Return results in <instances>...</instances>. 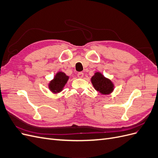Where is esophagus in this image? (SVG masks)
Returning <instances> with one entry per match:
<instances>
[{"mask_svg": "<svg viewBox=\"0 0 158 158\" xmlns=\"http://www.w3.org/2000/svg\"><path fill=\"white\" fill-rule=\"evenodd\" d=\"M77 76H78V77L79 78H83V76H84V73H82V72H80V73H78Z\"/></svg>", "mask_w": 158, "mask_h": 158, "instance_id": "1", "label": "esophagus"}]
</instances>
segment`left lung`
<instances>
[{
	"instance_id": "8db88e82",
	"label": "left lung",
	"mask_w": 158,
	"mask_h": 158,
	"mask_svg": "<svg viewBox=\"0 0 158 158\" xmlns=\"http://www.w3.org/2000/svg\"><path fill=\"white\" fill-rule=\"evenodd\" d=\"M91 82L95 89L102 94H110L114 89L113 83L99 72L94 74L91 78Z\"/></svg>"
}]
</instances>
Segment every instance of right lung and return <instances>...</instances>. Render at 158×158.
I'll return each mask as SVG.
<instances>
[{"mask_svg": "<svg viewBox=\"0 0 158 158\" xmlns=\"http://www.w3.org/2000/svg\"><path fill=\"white\" fill-rule=\"evenodd\" d=\"M69 76H66L63 72H58L49 84V88L51 92L54 94L60 92L63 89L65 84L67 82Z\"/></svg>", "mask_w": 158, "mask_h": 158, "instance_id": "obj_1", "label": "right lung"}]
</instances>
